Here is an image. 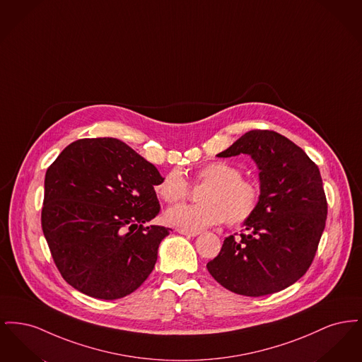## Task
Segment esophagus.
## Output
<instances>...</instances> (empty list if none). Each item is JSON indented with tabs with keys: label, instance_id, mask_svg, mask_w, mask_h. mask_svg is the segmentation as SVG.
Segmentation results:
<instances>
[{
	"label": "esophagus",
	"instance_id": "34e87169",
	"mask_svg": "<svg viewBox=\"0 0 362 362\" xmlns=\"http://www.w3.org/2000/svg\"><path fill=\"white\" fill-rule=\"evenodd\" d=\"M177 232L180 235H185V236H189V238H195V236L199 235V232H197V230H189V229H183V228H179Z\"/></svg>",
	"mask_w": 362,
	"mask_h": 362
}]
</instances>
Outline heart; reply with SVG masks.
<instances>
[{
  "label": "heart",
  "instance_id": "1",
  "mask_svg": "<svg viewBox=\"0 0 362 362\" xmlns=\"http://www.w3.org/2000/svg\"><path fill=\"white\" fill-rule=\"evenodd\" d=\"M194 180L207 185L199 195L202 204L168 209L165 218L170 224L189 230H202L224 220L230 225L243 224L258 209V185L244 179L240 170L226 161H213L201 167ZM155 189L163 201L173 204L187 197L189 182L180 171L173 170L163 176Z\"/></svg>",
  "mask_w": 362,
  "mask_h": 362
}]
</instances>
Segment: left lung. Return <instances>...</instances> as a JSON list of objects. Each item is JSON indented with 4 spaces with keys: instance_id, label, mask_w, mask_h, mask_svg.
<instances>
[{
    "instance_id": "left-lung-1",
    "label": "left lung",
    "mask_w": 362,
    "mask_h": 362,
    "mask_svg": "<svg viewBox=\"0 0 362 362\" xmlns=\"http://www.w3.org/2000/svg\"><path fill=\"white\" fill-rule=\"evenodd\" d=\"M250 155L257 163L260 201L244 221L240 239L228 236L206 264L225 289L259 297L279 292L307 273L327 220V199L317 165L272 130H251L218 157Z\"/></svg>"
}]
</instances>
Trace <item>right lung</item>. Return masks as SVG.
I'll use <instances>...</instances> for the list:
<instances>
[{
	"label": "right lung",
	"instance_id": "obj_1",
	"mask_svg": "<svg viewBox=\"0 0 362 362\" xmlns=\"http://www.w3.org/2000/svg\"><path fill=\"white\" fill-rule=\"evenodd\" d=\"M153 164L117 138H83L47 168L42 229L54 263L78 292L122 298L152 273L170 228L144 226L160 211Z\"/></svg>",
	"mask_w": 362,
	"mask_h": 362
}]
</instances>
